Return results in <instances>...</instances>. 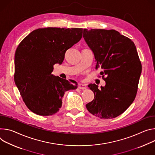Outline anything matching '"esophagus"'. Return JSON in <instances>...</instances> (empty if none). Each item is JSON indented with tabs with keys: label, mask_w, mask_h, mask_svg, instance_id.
Here are the masks:
<instances>
[{
	"label": "esophagus",
	"mask_w": 155,
	"mask_h": 155,
	"mask_svg": "<svg viewBox=\"0 0 155 155\" xmlns=\"http://www.w3.org/2000/svg\"><path fill=\"white\" fill-rule=\"evenodd\" d=\"M78 88L80 89H83V90H84V89H85L87 88V86H86V85H85V84H79V85H78Z\"/></svg>",
	"instance_id": "1"
}]
</instances>
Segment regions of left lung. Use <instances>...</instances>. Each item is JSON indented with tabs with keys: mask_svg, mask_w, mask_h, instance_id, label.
Masks as SVG:
<instances>
[{
	"mask_svg": "<svg viewBox=\"0 0 155 155\" xmlns=\"http://www.w3.org/2000/svg\"><path fill=\"white\" fill-rule=\"evenodd\" d=\"M83 38L106 82L101 89L95 84L88 85L94 99L85 106L101 119L116 117L129 107L137 94L142 64L136 47L131 39L114 29H84Z\"/></svg>",
	"mask_w": 155,
	"mask_h": 155,
	"instance_id": "1",
	"label": "left lung"
}]
</instances>
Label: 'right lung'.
Here are the masks:
<instances>
[{
	"label": "right lung",
	"instance_id": "obj_1",
	"mask_svg": "<svg viewBox=\"0 0 155 155\" xmlns=\"http://www.w3.org/2000/svg\"><path fill=\"white\" fill-rule=\"evenodd\" d=\"M82 28H39L32 31L17 47L15 83L26 107L41 116L55 114L61 107L66 91L78 84L51 74L61 64L68 49L82 38Z\"/></svg>",
	"mask_w": 155,
	"mask_h": 155
}]
</instances>
